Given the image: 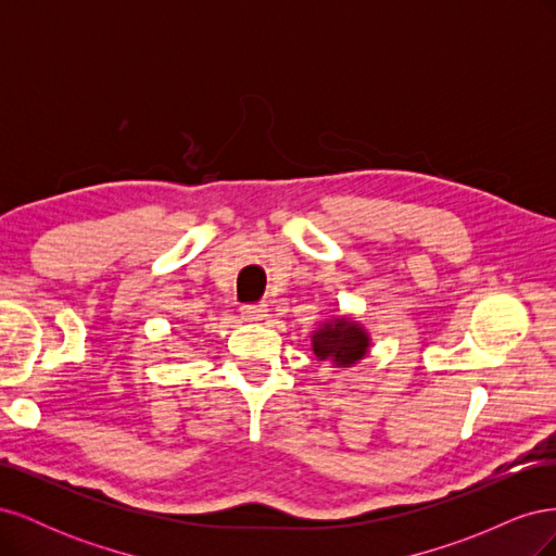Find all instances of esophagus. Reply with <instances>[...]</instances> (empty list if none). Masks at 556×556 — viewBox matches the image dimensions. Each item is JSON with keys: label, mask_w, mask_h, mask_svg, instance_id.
I'll return each instance as SVG.
<instances>
[{"label": "esophagus", "mask_w": 556, "mask_h": 556, "mask_svg": "<svg viewBox=\"0 0 556 556\" xmlns=\"http://www.w3.org/2000/svg\"><path fill=\"white\" fill-rule=\"evenodd\" d=\"M266 315H268L266 304H248L241 308V317L245 319V323H262Z\"/></svg>", "instance_id": "34e87169"}]
</instances>
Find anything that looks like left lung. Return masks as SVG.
Here are the masks:
<instances>
[{
  "mask_svg": "<svg viewBox=\"0 0 556 556\" xmlns=\"http://www.w3.org/2000/svg\"><path fill=\"white\" fill-rule=\"evenodd\" d=\"M311 343L319 362H329L336 368H350L368 355L371 336L355 317L339 315L319 325L311 333Z\"/></svg>",
  "mask_w": 556,
  "mask_h": 556,
  "instance_id": "left-lung-1",
  "label": "left lung"
}]
</instances>
